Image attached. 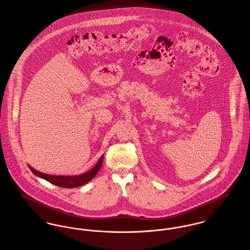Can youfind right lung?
<instances>
[{"label": "right lung", "mask_w": 250, "mask_h": 250, "mask_svg": "<svg viewBox=\"0 0 250 250\" xmlns=\"http://www.w3.org/2000/svg\"><path fill=\"white\" fill-rule=\"evenodd\" d=\"M103 159L104 157L102 156L99 160V162L97 163V165L91 168L89 171L83 173V174H80V175H74V176H56V175H49V174H45L42 172H39L36 170L35 168H33L32 167L29 166L31 171L36 175L38 176L39 178L44 179L48 182H50L53 185H56L58 187H62V188H77L80 186H83L85 184H87L89 181H91L94 178V176L98 173V171L100 170L102 164H103Z\"/></svg>", "instance_id": "add662e5"}]
</instances>
